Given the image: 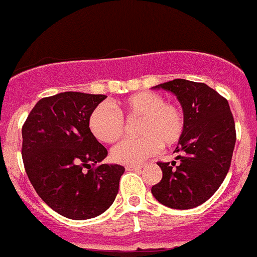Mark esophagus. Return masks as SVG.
<instances>
[{"mask_svg": "<svg viewBox=\"0 0 257 257\" xmlns=\"http://www.w3.org/2000/svg\"><path fill=\"white\" fill-rule=\"evenodd\" d=\"M140 169H142V166H138V165H127L126 166L127 171H136V170H140Z\"/></svg>", "mask_w": 257, "mask_h": 257, "instance_id": "34e87169", "label": "esophagus"}]
</instances>
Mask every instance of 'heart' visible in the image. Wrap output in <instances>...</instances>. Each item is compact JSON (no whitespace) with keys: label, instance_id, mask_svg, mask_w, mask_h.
Segmentation results:
<instances>
[{"label":"heart","instance_id":"1","mask_svg":"<svg viewBox=\"0 0 257 257\" xmlns=\"http://www.w3.org/2000/svg\"><path fill=\"white\" fill-rule=\"evenodd\" d=\"M118 112L106 104L92 110L88 127L100 142L112 144L123 135V121L139 118L138 139L126 140L112 151V158L122 165H139L158 149L169 148L180 140L184 133V115L174 103H166L160 94L143 91L126 97L118 104Z\"/></svg>","mask_w":257,"mask_h":257}]
</instances>
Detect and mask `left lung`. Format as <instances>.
Returning <instances> with one entry per match:
<instances>
[{"label": "left lung", "mask_w": 257, "mask_h": 257, "mask_svg": "<svg viewBox=\"0 0 257 257\" xmlns=\"http://www.w3.org/2000/svg\"><path fill=\"white\" fill-rule=\"evenodd\" d=\"M153 90L172 92L184 113L176 161L158 162L162 180L152 187L157 201L176 210L205 203L225 179L235 145V124L228 100L206 83L174 79Z\"/></svg>", "instance_id": "1"}]
</instances>
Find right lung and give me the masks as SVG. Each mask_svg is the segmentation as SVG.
I'll use <instances>...</instances> for the list:
<instances>
[{
    "label": "right lung",
    "mask_w": 257,
    "mask_h": 257,
    "mask_svg": "<svg viewBox=\"0 0 257 257\" xmlns=\"http://www.w3.org/2000/svg\"><path fill=\"white\" fill-rule=\"evenodd\" d=\"M105 97L74 91L44 97L22 128L29 181L47 206L68 219L99 216L117 197L124 167L101 165L108 152L88 127Z\"/></svg>",
    "instance_id": "right-lung-1"
}]
</instances>
